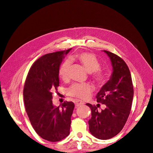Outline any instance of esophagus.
I'll return each instance as SVG.
<instances>
[{"instance_id":"1","label":"esophagus","mask_w":153,"mask_h":153,"mask_svg":"<svg viewBox=\"0 0 153 153\" xmlns=\"http://www.w3.org/2000/svg\"><path fill=\"white\" fill-rule=\"evenodd\" d=\"M75 106L76 107H78V106H82V105H84V103L82 102L81 101H79V100H76L75 101Z\"/></svg>"}]
</instances>
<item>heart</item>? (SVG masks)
Listing matches in <instances>:
<instances>
[{"label": "heart", "instance_id": "obj_1", "mask_svg": "<svg viewBox=\"0 0 153 153\" xmlns=\"http://www.w3.org/2000/svg\"><path fill=\"white\" fill-rule=\"evenodd\" d=\"M77 59L85 70L91 73L93 80L98 85L105 84L106 80V73L100 69V62L95 55L88 52H82L76 55H73L71 60ZM71 62L69 61H64L59 68V75L63 80H67L69 78ZM92 92V87L89 84H74L68 89V94L70 96L83 100H88Z\"/></svg>", "mask_w": 153, "mask_h": 153}]
</instances>
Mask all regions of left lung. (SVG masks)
Here are the masks:
<instances>
[{
    "label": "left lung",
    "instance_id": "8db88e82",
    "mask_svg": "<svg viewBox=\"0 0 153 153\" xmlns=\"http://www.w3.org/2000/svg\"><path fill=\"white\" fill-rule=\"evenodd\" d=\"M110 59L112 73L110 80L96 96L97 102L105 105L98 111L96 106L87 103L91 110L89 131L96 138L107 140L117 135L126 123L131 108L133 86L129 69L123 60L112 52L103 50Z\"/></svg>",
    "mask_w": 153,
    "mask_h": 153
}]
</instances>
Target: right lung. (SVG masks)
Masks as SVG:
<instances>
[{
	"mask_svg": "<svg viewBox=\"0 0 153 153\" xmlns=\"http://www.w3.org/2000/svg\"><path fill=\"white\" fill-rule=\"evenodd\" d=\"M71 48L46 54L32 64L24 89L26 112L35 131L50 142H58L68 137L75 105L64 101L55 106L52 91L59 85V69Z\"/></svg>",
	"mask_w": 153,
	"mask_h": 153,
	"instance_id": "add662e5",
	"label": "right lung"
}]
</instances>
